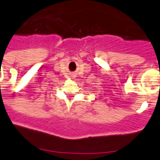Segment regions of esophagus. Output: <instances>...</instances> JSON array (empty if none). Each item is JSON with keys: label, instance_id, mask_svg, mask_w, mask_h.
I'll list each match as a JSON object with an SVG mask.
<instances>
[{"label": "esophagus", "instance_id": "esophagus-1", "mask_svg": "<svg viewBox=\"0 0 160 160\" xmlns=\"http://www.w3.org/2000/svg\"><path fill=\"white\" fill-rule=\"evenodd\" d=\"M72 77H73V78H75V77H76V74L72 73Z\"/></svg>", "mask_w": 160, "mask_h": 160}]
</instances>
